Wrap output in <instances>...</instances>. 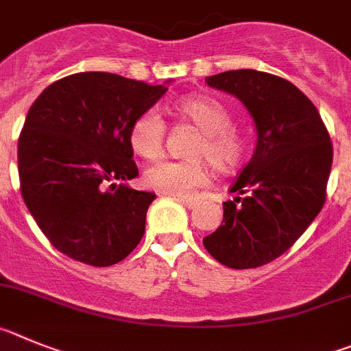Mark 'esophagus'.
I'll use <instances>...</instances> for the list:
<instances>
[{
  "label": "esophagus",
  "instance_id": "obj_1",
  "mask_svg": "<svg viewBox=\"0 0 351 351\" xmlns=\"http://www.w3.org/2000/svg\"><path fill=\"white\" fill-rule=\"evenodd\" d=\"M176 199H178V201L183 204V206H187L189 210H191V208H194L195 203H197V201H195L194 197H189V195H176Z\"/></svg>",
  "mask_w": 351,
  "mask_h": 351
}]
</instances>
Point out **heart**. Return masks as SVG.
I'll list each match as a JSON object with an SVG mask.
<instances>
[{
    "mask_svg": "<svg viewBox=\"0 0 351 351\" xmlns=\"http://www.w3.org/2000/svg\"><path fill=\"white\" fill-rule=\"evenodd\" d=\"M176 112L201 129V136L191 148V159H166L145 173V183L160 194L191 195L208 183V166L230 173L245 160L248 143L241 131L232 128L229 110L213 97L194 96L176 103ZM166 138V121L157 108H148L134 119L129 129L131 148L143 159L160 156Z\"/></svg>",
    "mask_w": 351,
    "mask_h": 351,
    "instance_id": "heart-1",
    "label": "heart"
}]
</instances>
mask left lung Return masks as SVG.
<instances>
[{
	"label": "left lung",
	"mask_w": 351,
	"mask_h": 351,
	"mask_svg": "<svg viewBox=\"0 0 351 351\" xmlns=\"http://www.w3.org/2000/svg\"><path fill=\"white\" fill-rule=\"evenodd\" d=\"M250 112L257 145L223 203L208 254L232 269L264 266L285 254L320 213L332 166V143L315 105L276 75L234 69L206 78Z\"/></svg>",
	"instance_id": "8db88e82"
}]
</instances>
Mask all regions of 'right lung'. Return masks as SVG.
Wrapping results in <instances>:
<instances>
[{"label": "right lung", "instance_id": "obj_1", "mask_svg": "<svg viewBox=\"0 0 351 351\" xmlns=\"http://www.w3.org/2000/svg\"><path fill=\"white\" fill-rule=\"evenodd\" d=\"M166 90L87 71L36 97L19 136V180L27 210L59 252L106 267L141 241L156 194L125 185L138 176L129 129Z\"/></svg>", "mask_w": 351, "mask_h": 351}]
</instances>
